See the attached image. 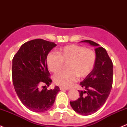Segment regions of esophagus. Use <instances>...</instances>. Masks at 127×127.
<instances>
[{
	"instance_id": "1",
	"label": "esophagus",
	"mask_w": 127,
	"mask_h": 127,
	"mask_svg": "<svg viewBox=\"0 0 127 127\" xmlns=\"http://www.w3.org/2000/svg\"><path fill=\"white\" fill-rule=\"evenodd\" d=\"M60 90H61V91H63V90H68V89H69V88L63 87V86H60Z\"/></svg>"
}]
</instances>
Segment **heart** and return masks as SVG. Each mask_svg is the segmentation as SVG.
Returning a JSON list of instances; mask_svg holds the SVG:
<instances>
[{"instance_id":"obj_1","label":"heart","mask_w":127,"mask_h":127,"mask_svg":"<svg viewBox=\"0 0 127 127\" xmlns=\"http://www.w3.org/2000/svg\"><path fill=\"white\" fill-rule=\"evenodd\" d=\"M97 55L94 50L76 44L69 45L60 49L58 55L50 52L46 58L49 70L57 73L62 69L64 63H67V71H62L54 76L57 85L65 88L70 87L78 77L83 78L93 71L95 65Z\"/></svg>"}]
</instances>
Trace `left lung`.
Returning a JSON list of instances; mask_svg holds the SVG:
<instances>
[{"label": "left lung", "instance_id": "8db88e82", "mask_svg": "<svg viewBox=\"0 0 127 127\" xmlns=\"http://www.w3.org/2000/svg\"><path fill=\"white\" fill-rule=\"evenodd\" d=\"M88 42L97 47L95 49L97 60L93 71L80 83L86 91H78L80 97L70 102L72 108L81 115H91L95 113L104 105L110 94L113 85V62L103 47L91 40Z\"/></svg>", "mask_w": 127, "mask_h": 127}]
</instances>
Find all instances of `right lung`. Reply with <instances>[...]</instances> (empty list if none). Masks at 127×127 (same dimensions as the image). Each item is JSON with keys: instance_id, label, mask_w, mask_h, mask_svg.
Here are the masks:
<instances>
[{"instance_id": "right-lung-1", "label": "right lung", "mask_w": 127, "mask_h": 127, "mask_svg": "<svg viewBox=\"0 0 127 127\" xmlns=\"http://www.w3.org/2000/svg\"><path fill=\"white\" fill-rule=\"evenodd\" d=\"M57 46L55 42L42 39L23 44L13 59L12 79L14 89L21 102L36 113L49 110L60 91L58 86L48 90L52 80L47 69L46 58Z\"/></svg>"}]
</instances>
